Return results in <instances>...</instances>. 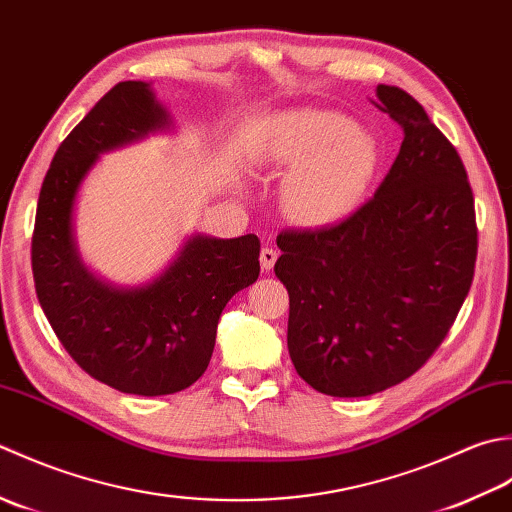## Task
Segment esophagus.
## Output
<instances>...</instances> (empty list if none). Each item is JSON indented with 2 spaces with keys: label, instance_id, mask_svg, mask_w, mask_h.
I'll return each instance as SVG.
<instances>
[{
  "label": "esophagus",
  "instance_id": "1",
  "mask_svg": "<svg viewBox=\"0 0 512 512\" xmlns=\"http://www.w3.org/2000/svg\"><path fill=\"white\" fill-rule=\"evenodd\" d=\"M276 260H278V252H276V249H271V247H263V249H260V267H263V271H271V269H274Z\"/></svg>",
  "mask_w": 512,
  "mask_h": 512
}]
</instances>
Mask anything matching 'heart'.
<instances>
[{"instance_id":"heart-1","label":"heart","mask_w":512,"mask_h":512,"mask_svg":"<svg viewBox=\"0 0 512 512\" xmlns=\"http://www.w3.org/2000/svg\"><path fill=\"white\" fill-rule=\"evenodd\" d=\"M260 161L291 168L280 190L287 218L298 225H325L356 210L367 196L378 152L349 117L314 112L269 141Z\"/></svg>"}]
</instances>
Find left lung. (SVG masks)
<instances>
[{
	"label": "left lung",
	"mask_w": 512,
	"mask_h": 512,
	"mask_svg": "<svg viewBox=\"0 0 512 512\" xmlns=\"http://www.w3.org/2000/svg\"><path fill=\"white\" fill-rule=\"evenodd\" d=\"M404 141L373 198L344 221L278 234L298 375L333 398H367L433 356L473 283L477 225L460 154L409 92L375 88Z\"/></svg>",
	"instance_id": "obj_1"
}]
</instances>
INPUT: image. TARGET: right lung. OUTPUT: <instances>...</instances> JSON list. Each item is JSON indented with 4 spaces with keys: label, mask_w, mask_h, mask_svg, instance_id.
Segmentation results:
<instances>
[{
    "label": "right lung",
    "mask_w": 512,
    "mask_h": 512,
    "mask_svg": "<svg viewBox=\"0 0 512 512\" xmlns=\"http://www.w3.org/2000/svg\"><path fill=\"white\" fill-rule=\"evenodd\" d=\"M172 128L152 83H117L59 145L33 234L39 305L70 358L108 387L148 398L201 378L225 305L260 274L254 234L187 236L159 276L134 287L112 285L83 263L75 205L88 172L101 154Z\"/></svg>",
    "instance_id": "right-lung-1"
}]
</instances>
